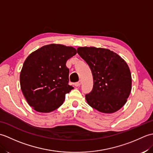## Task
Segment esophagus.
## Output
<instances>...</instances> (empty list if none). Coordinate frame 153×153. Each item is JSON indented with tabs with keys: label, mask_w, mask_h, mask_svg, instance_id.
Segmentation results:
<instances>
[{
	"label": "esophagus",
	"mask_w": 153,
	"mask_h": 153,
	"mask_svg": "<svg viewBox=\"0 0 153 153\" xmlns=\"http://www.w3.org/2000/svg\"><path fill=\"white\" fill-rule=\"evenodd\" d=\"M80 85H81V81H79V82H76V83H74V85L76 86V87H79Z\"/></svg>",
	"instance_id": "esophagus-1"
}]
</instances>
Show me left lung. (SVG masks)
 Wrapping results in <instances>:
<instances>
[{
	"label": "left lung",
	"instance_id": "1",
	"mask_svg": "<svg viewBox=\"0 0 153 153\" xmlns=\"http://www.w3.org/2000/svg\"><path fill=\"white\" fill-rule=\"evenodd\" d=\"M77 53L89 65L93 77L87 103L98 111L111 114L125 105L131 90V76L128 64L109 49L79 47Z\"/></svg>",
	"mask_w": 153,
	"mask_h": 153
}]
</instances>
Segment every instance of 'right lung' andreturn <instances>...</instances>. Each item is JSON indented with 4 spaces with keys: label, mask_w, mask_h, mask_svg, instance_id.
I'll return each mask as SVG.
<instances>
[{
    "label": "right lung",
    "mask_w": 153,
    "mask_h": 153,
    "mask_svg": "<svg viewBox=\"0 0 153 153\" xmlns=\"http://www.w3.org/2000/svg\"><path fill=\"white\" fill-rule=\"evenodd\" d=\"M71 47L51 44L30 54L23 64L20 87L27 103L39 112H50L62 105L69 85L67 60L76 54Z\"/></svg>",
    "instance_id": "1"
}]
</instances>
